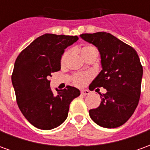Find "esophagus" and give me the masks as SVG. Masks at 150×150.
Returning <instances> with one entry per match:
<instances>
[{"label": "esophagus", "instance_id": "obj_1", "mask_svg": "<svg viewBox=\"0 0 150 150\" xmlns=\"http://www.w3.org/2000/svg\"><path fill=\"white\" fill-rule=\"evenodd\" d=\"M80 93H81L82 96H87V95L90 94V91L88 90H82Z\"/></svg>", "mask_w": 150, "mask_h": 150}]
</instances>
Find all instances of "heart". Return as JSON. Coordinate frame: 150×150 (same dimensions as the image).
<instances>
[{"mask_svg":"<svg viewBox=\"0 0 150 150\" xmlns=\"http://www.w3.org/2000/svg\"><path fill=\"white\" fill-rule=\"evenodd\" d=\"M95 48L93 46H91V45H87V46H84L82 47L80 49V51H81L82 55L83 56L86 54L88 53V51H90L91 50H95ZM69 55V51H66L64 52V54H62V57H61V60L60 62L62 64L65 63L67 59L68 58ZM91 79V75L90 73H76L75 75H73L72 76V82L76 86H79V87H82V86H84L87 83H88L90 79Z\"/></svg>","mask_w":150,"mask_h":150,"instance_id":"1","label":"heart"}]
</instances>
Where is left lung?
I'll return each instance as SVG.
<instances>
[{
    "mask_svg": "<svg viewBox=\"0 0 150 150\" xmlns=\"http://www.w3.org/2000/svg\"><path fill=\"white\" fill-rule=\"evenodd\" d=\"M80 37L100 53L102 71L89 89L107 90L100 95V106L89 110L90 117L104 128L120 127L132 116L140 100L143 68L138 54L132 46L109 33L83 34Z\"/></svg>",
    "mask_w": 150,
    "mask_h": 150,
    "instance_id": "8db88e82",
    "label": "left lung"
}]
</instances>
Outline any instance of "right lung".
Here are the masks:
<instances>
[{
    "mask_svg": "<svg viewBox=\"0 0 150 150\" xmlns=\"http://www.w3.org/2000/svg\"><path fill=\"white\" fill-rule=\"evenodd\" d=\"M79 38L46 34L21 51L14 63L12 83L18 108L31 125L50 130L65 121L70 104L80 95L79 90L67 86L54 95L50 87V76L61 69L64 50Z\"/></svg>",
    "mask_w": 150,
    "mask_h": 150,
    "instance_id": "right-lung-1",
    "label": "right lung"
}]
</instances>
